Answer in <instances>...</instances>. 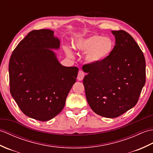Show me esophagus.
I'll list each match as a JSON object with an SVG mask.
<instances>
[{
	"instance_id": "obj_1",
	"label": "esophagus",
	"mask_w": 153,
	"mask_h": 153,
	"mask_svg": "<svg viewBox=\"0 0 153 153\" xmlns=\"http://www.w3.org/2000/svg\"><path fill=\"white\" fill-rule=\"evenodd\" d=\"M84 76H85V73H84L83 71L79 70L78 72V75H77V79L79 81H82L83 79Z\"/></svg>"
}]
</instances>
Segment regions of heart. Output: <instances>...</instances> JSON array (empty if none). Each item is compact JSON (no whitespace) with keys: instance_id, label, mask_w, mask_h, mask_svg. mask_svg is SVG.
Wrapping results in <instances>:
<instances>
[{"instance_id":"b5f03b06","label":"heart","mask_w":153,"mask_h":153,"mask_svg":"<svg viewBox=\"0 0 153 153\" xmlns=\"http://www.w3.org/2000/svg\"><path fill=\"white\" fill-rule=\"evenodd\" d=\"M74 47L77 51L85 53V60L89 64L101 62L112 53L114 42L112 38L100 35H92L85 37H79L74 42ZM66 54L71 56L72 51L69 46H65Z\"/></svg>"}]
</instances>
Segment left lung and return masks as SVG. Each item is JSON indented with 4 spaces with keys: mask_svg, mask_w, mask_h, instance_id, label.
Wrapping results in <instances>:
<instances>
[{
    "mask_svg": "<svg viewBox=\"0 0 153 153\" xmlns=\"http://www.w3.org/2000/svg\"><path fill=\"white\" fill-rule=\"evenodd\" d=\"M116 44L112 53L99 62L83 65L86 98L98 115L114 118L132 108L146 80L145 56L130 35L112 31Z\"/></svg>",
    "mask_w": 153,
    "mask_h": 153,
    "instance_id": "8db88e82",
    "label": "left lung"
}]
</instances>
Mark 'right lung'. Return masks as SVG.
<instances>
[{
  "mask_svg": "<svg viewBox=\"0 0 153 153\" xmlns=\"http://www.w3.org/2000/svg\"><path fill=\"white\" fill-rule=\"evenodd\" d=\"M60 40L50 30H33L19 42L10 58V91L22 112L48 121L64 108L76 81L77 67L60 64L51 49Z\"/></svg>",
  "mask_w": 153,
  "mask_h": 153,
  "instance_id": "1",
  "label": "right lung"
}]
</instances>
